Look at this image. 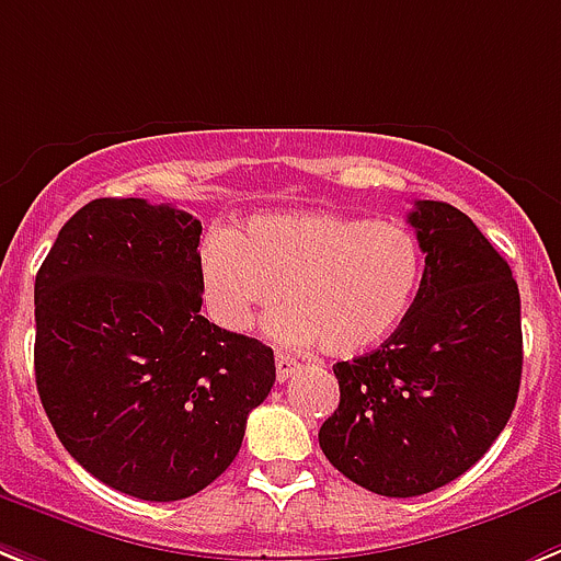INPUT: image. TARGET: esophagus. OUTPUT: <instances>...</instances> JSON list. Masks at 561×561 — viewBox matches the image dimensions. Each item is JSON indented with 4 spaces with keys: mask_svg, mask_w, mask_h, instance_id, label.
<instances>
[{
    "mask_svg": "<svg viewBox=\"0 0 561 561\" xmlns=\"http://www.w3.org/2000/svg\"><path fill=\"white\" fill-rule=\"evenodd\" d=\"M299 368V362L294 359V356H288V353H276V379L279 382H288L290 374Z\"/></svg>",
    "mask_w": 561,
    "mask_h": 561,
    "instance_id": "esophagus-1",
    "label": "esophagus"
}]
</instances>
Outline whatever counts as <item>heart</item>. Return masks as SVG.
Instances as JSON below:
<instances>
[{"instance_id": "heart-1", "label": "heart", "mask_w": 561, "mask_h": 561, "mask_svg": "<svg viewBox=\"0 0 561 561\" xmlns=\"http://www.w3.org/2000/svg\"><path fill=\"white\" fill-rule=\"evenodd\" d=\"M425 251L404 225L333 210L256 216L244 230H214L199 248V290L222 331L242 333L256 310L285 345H317L351 359L388 342L411 317Z\"/></svg>"}]
</instances>
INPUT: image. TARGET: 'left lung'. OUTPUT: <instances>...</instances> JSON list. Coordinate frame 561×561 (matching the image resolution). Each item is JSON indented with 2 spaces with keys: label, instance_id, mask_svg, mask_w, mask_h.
<instances>
[{
  "label": "left lung",
  "instance_id": "1",
  "mask_svg": "<svg viewBox=\"0 0 561 561\" xmlns=\"http://www.w3.org/2000/svg\"><path fill=\"white\" fill-rule=\"evenodd\" d=\"M425 279L393 336L336 362L339 408L319 448L379 496H422L454 482L505 431L522 379L519 288L482 230L448 202L408 214Z\"/></svg>",
  "mask_w": 561,
  "mask_h": 561
}]
</instances>
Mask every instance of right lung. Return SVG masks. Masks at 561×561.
Instances as JSON below:
<instances>
[{
  "instance_id": "add662e5",
  "label": "right lung",
  "mask_w": 561,
  "mask_h": 561,
  "mask_svg": "<svg viewBox=\"0 0 561 561\" xmlns=\"http://www.w3.org/2000/svg\"><path fill=\"white\" fill-rule=\"evenodd\" d=\"M202 222L171 205L93 199L33 285V368L56 436L91 477L176 502L222 477L273 351L202 317Z\"/></svg>"
}]
</instances>
